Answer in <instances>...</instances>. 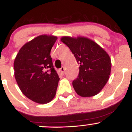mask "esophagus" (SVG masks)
I'll use <instances>...</instances> for the list:
<instances>
[{
  "mask_svg": "<svg viewBox=\"0 0 132 132\" xmlns=\"http://www.w3.org/2000/svg\"><path fill=\"white\" fill-rule=\"evenodd\" d=\"M60 71H61V72L62 73H64L65 72V68L64 67H62L61 69H60Z\"/></svg>",
  "mask_w": 132,
  "mask_h": 132,
  "instance_id": "1",
  "label": "esophagus"
}]
</instances>
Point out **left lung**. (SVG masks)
Returning <instances> with one entry per match:
<instances>
[{
	"instance_id": "8db88e82",
	"label": "left lung",
	"mask_w": 132,
	"mask_h": 132,
	"mask_svg": "<svg viewBox=\"0 0 132 132\" xmlns=\"http://www.w3.org/2000/svg\"><path fill=\"white\" fill-rule=\"evenodd\" d=\"M80 65L78 77L72 81L76 92L83 97L99 93L109 79L111 60L107 53L93 40L84 37H63Z\"/></svg>"
}]
</instances>
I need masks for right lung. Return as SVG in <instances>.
<instances>
[{"instance_id": "obj_1", "label": "right lung", "mask_w": 132, "mask_h": 132, "mask_svg": "<svg viewBox=\"0 0 132 132\" xmlns=\"http://www.w3.org/2000/svg\"><path fill=\"white\" fill-rule=\"evenodd\" d=\"M57 37L42 35L20 48L13 63L20 89L27 97L47 104L56 95L60 78L53 65L50 51Z\"/></svg>"}]
</instances>
